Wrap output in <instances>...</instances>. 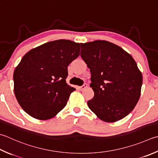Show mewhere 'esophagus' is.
Returning a JSON list of instances; mask_svg holds the SVG:
<instances>
[{
    "label": "esophagus",
    "mask_w": 158,
    "mask_h": 158,
    "mask_svg": "<svg viewBox=\"0 0 158 158\" xmlns=\"http://www.w3.org/2000/svg\"><path fill=\"white\" fill-rule=\"evenodd\" d=\"M87 86H88V85L86 84V83H84V84H83L82 86H81V87H79V89H81V90H82V89H85V88H87Z\"/></svg>",
    "instance_id": "esophagus-1"
}]
</instances>
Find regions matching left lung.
I'll return each mask as SVG.
<instances>
[{"mask_svg": "<svg viewBox=\"0 0 158 158\" xmlns=\"http://www.w3.org/2000/svg\"><path fill=\"white\" fill-rule=\"evenodd\" d=\"M81 56L91 73L94 96L88 106L107 123L123 119L140 98L143 75L130 54L112 42L95 40L81 44Z\"/></svg>", "mask_w": 158, "mask_h": 158, "instance_id": "left-lung-1", "label": "left lung"}]
</instances>
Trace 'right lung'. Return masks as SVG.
Wrapping results in <instances>:
<instances>
[{
    "label": "right lung",
    "mask_w": 158,
    "mask_h": 158,
    "mask_svg": "<svg viewBox=\"0 0 158 158\" xmlns=\"http://www.w3.org/2000/svg\"><path fill=\"white\" fill-rule=\"evenodd\" d=\"M80 44L69 40L46 42L27 52L15 68V98L33 118H52L66 106L75 90L66 81L68 66L79 57Z\"/></svg>",
    "instance_id": "add662e5"
}]
</instances>
